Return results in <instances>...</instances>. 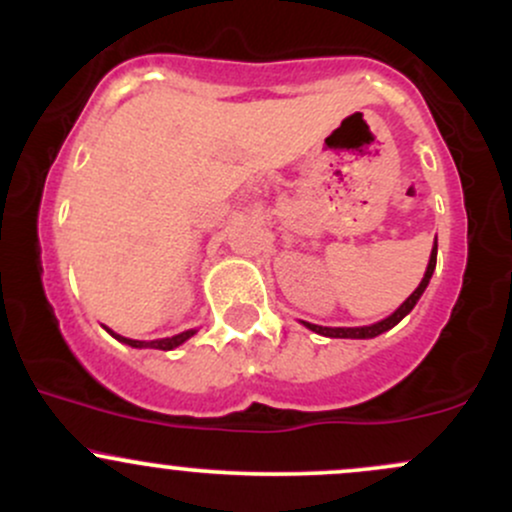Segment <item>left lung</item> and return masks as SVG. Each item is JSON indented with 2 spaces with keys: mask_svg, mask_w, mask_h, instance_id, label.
<instances>
[{
  "mask_svg": "<svg viewBox=\"0 0 512 512\" xmlns=\"http://www.w3.org/2000/svg\"><path fill=\"white\" fill-rule=\"evenodd\" d=\"M436 255H438V243L433 245L431 260H428L426 274H424V279H421V284L416 286V291L411 293L407 301L399 305V308L390 317H385V320L375 322V325H366V327H320V325H310V322H303V325L308 327V330L322 334V337H337V339H373V337H378V334L392 330V327H395L404 315H409L411 310H414V305L421 298V293L426 291L428 281H431V276H433V269H436Z\"/></svg>",
  "mask_w": 512,
  "mask_h": 512,
  "instance_id": "obj_1",
  "label": "left lung"
}]
</instances>
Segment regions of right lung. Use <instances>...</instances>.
<instances>
[{
	"label": "right lung",
	"mask_w": 512,
	"mask_h": 512,
	"mask_svg": "<svg viewBox=\"0 0 512 512\" xmlns=\"http://www.w3.org/2000/svg\"><path fill=\"white\" fill-rule=\"evenodd\" d=\"M105 330H108V327H105ZM108 332L113 334V337L117 339V342L134 346V349H161V351H170V349H175V346H180L182 342H187V339H190L192 334H195L197 330L180 332V334H175V337H166V339H154V342H139V339H127V337H120V334H115L113 330H108Z\"/></svg>",
	"instance_id": "obj_1"
}]
</instances>
